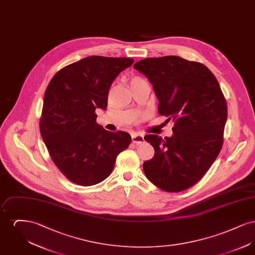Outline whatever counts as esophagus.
I'll return each mask as SVG.
<instances>
[{
  "mask_svg": "<svg viewBox=\"0 0 255 255\" xmlns=\"http://www.w3.org/2000/svg\"><path fill=\"white\" fill-rule=\"evenodd\" d=\"M144 141V136L142 134H138V133H133L132 134V142L135 144H140Z\"/></svg>",
  "mask_w": 255,
  "mask_h": 255,
  "instance_id": "obj_1",
  "label": "esophagus"
}]
</instances>
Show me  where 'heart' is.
Wrapping results in <instances>:
<instances>
[{"label": "heart", "instance_id": "obj_1", "mask_svg": "<svg viewBox=\"0 0 255 255\" xmlns=\"http://www.w3.org/2000/svg\"><path fill=\"white\" fill-rule=\"evenodd\" d=\"M146 82L139 76H133L131 79H130V82H129V86L130 88L132 89L133 87H136V86L141 85V84H145Z\"/></svg>", "mask_w": 255, "mask_h": 255}]
</instances>
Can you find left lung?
Segmentation results:
<instances>
[{
  "instance_id": "left-lung-1",
  "label": "left lung",
  "mask_w": 255,
  "mask_h": 255,
  "mask_svg": "<svg viewBox=\"0 0 255 255\" xmlns=\"http://www.w3.org/2000/svg\"><path fill=\"white\" fill-rule=\"evenodd\" d=\"M133 68L153 85L158 114L175 122L171 137L144 136L155 150L143 163L146 178L167 192L185 190L204 177L223 146L228 106L218 81L205 65L175 55L142 59Z\"/></svg>"
}]
</instances>
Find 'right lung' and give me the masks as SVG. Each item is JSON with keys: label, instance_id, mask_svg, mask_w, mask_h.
Wrapping results in <instances>:
<instances>
[{"label": "right lung", "instance_id": "1", "mask_svg": "<svg viewBox=\"0 0 255 255\" xmlns=\"http://www.w3.org/2000/svg\"><path fill=\"white\" fill-rule=\"evenodd\" d=\"M133 63L89 56L61 69L47 87L40 133L52 161L73 183L90 186L104 181L131 143L129 133L97 124L96 110L107 108L113 81Z\"/></svg>", "mask_w": 255, "mask_h": 255}]
</instances>
